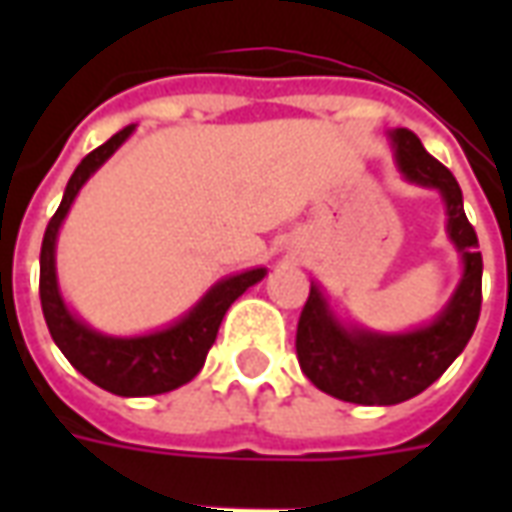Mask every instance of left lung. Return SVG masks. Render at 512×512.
Here are the masks:
<instances>
[{
  "mask_svg": "<svg viewBox=\"0 0 512 512\" xmlns=\"http://www.w3.org/2000/svg\"><path fill=\"white\" fill-rule=\"evenodd\" d=\"M389 142L400 175L441 194L447 235L461 255L463 271L458 288L433 321L395 334L340 321L321 285L312 282L296 332L299 365L321 392L359 406H395L425 392L472 340L483 304V257L477 252V233L463 213L458 180L408 128L389 131Z\"/></svg>",
  "mask_w": 512,
  "mask_h": 512,
  "instance_id": "8db88e82",
  "label": "left lung"
}]
</instances>
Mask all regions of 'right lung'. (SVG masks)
<instances>
[{"label":"right lung","mask_w":512,"mask_h":512,"mask_svg":"<svg viewBox=\"0 0 512 512\" xmlns=\"http://www.w3.org/2000/svg\"><path fill=\"white\" fill-rule=\"evenodd\" d=\"M134 128L136 126H126L123 131H117L109 142L95 147L93 153L84 156L82 164L73 169L60 208L51 216L46 235H43V246H40V304H43V318L49 326L51 340L84 378H90L95 386L120 397L164 395L189 384L205 365V356L219 334L224 312L230 310V304L244 290L257 285L268 274L266 268H249L241 274L219 279L186 315L169 323L167 329L136 334V337H112V334L95 332L93 326H87L65 304L60 282H57L60 227L84 183L115 156L120 145L134 134Z\"/></svg>","instance_id":"obj_1"}]
</instances>
